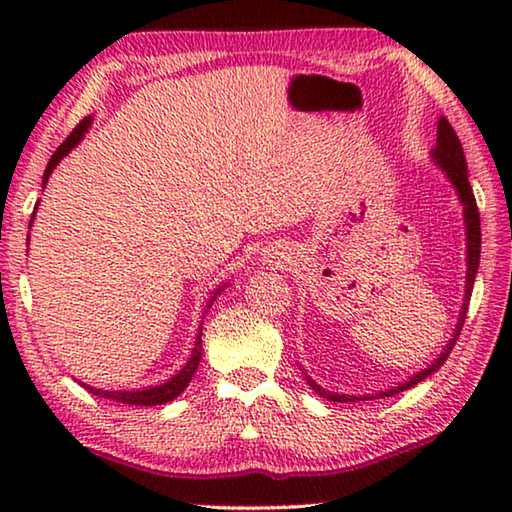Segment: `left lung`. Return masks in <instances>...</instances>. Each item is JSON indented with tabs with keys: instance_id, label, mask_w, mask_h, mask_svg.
<instances>
[{
	"instance_id": "obj_1",
	"label": "left lung",
	"mask_w": 512,
	"mask_h": 512,
	"mask_svg": "<svg viewBox=\"0 0 512 512\" xmlns=\"http://www.w3.org/2000/svg\"><path fill=\"white\" fill-rule=\"evenodd\" d=\"M433 160H436V164H440V167H443V171L447 173L449 180H452L458 196H461V203L465 207V225H467V287H465L463 311H461V318H458L454 339L449 341L445 352L440 354V357L433 361L427 370H422V372H418V375H413L409 381H406V384L395 386V388H391V391H386V393H379L377 397H393L397 393H402V391H406V388H411V386L418 384V381L427 379L431 372H436L440 366H443V363L449 357V352H452V348L456 345V339H458V336H461L467 307H470L474 277H476V268H479V255H481V219H479V207H476V198H474V192H472V187H470V180H467V164H465L463 146H461V140H458V135H456V131L452 128V124H449V121H447V117H440V121H438V140H436V149H433ZM307 384L314 388V391L320 397H327V400H332V402H354V400H359V397H354V395H332V393H327L318 384H314V381H311V379H307ZM377 397H375V400H377Z\"/></svg>"
}]
</instances>
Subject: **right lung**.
Wrapping results in <instances>:
<instances>
[{
    "label": "right lung",
    "instance_id": "right-lung-1",
    "mask_svg": "<svg viewBox=\"0 0 512 512\" xmlns=\"http://www.w3.org/2000/svg\"><path fill=\"white\" fill-rule=\"evenodd\" d=\"M90 126V117H85L83 121H79V126L74 128L72 133H69L65 137V142L58 146L56 153L51 155V160L47 164L45 169V176H42V185H47L49 180V173L54 171L56 164L63 160V155H67L69 151L74 149L76 144H79V140L83 137V133L88 131ZM33 221V216H31ZM219 293V291H216ZM214 293V296H216ZM203 329V325H201ZM201 329H198V339L194 343V352L192 357H189L187 366L178 372V375H173L169 381H164L162 386H153V388H144V391H101V388H90L85 386L92 395H99V397H106V400H112V402H121V404H135V406H158V404H167L171 400H176V397L185 391V388L189 386V381H192V375L198 368V361H201V352H203V345H201Z\"/></svg>",
    "mask_w": 512,
    "mask_h": 512
}]
</instances>
